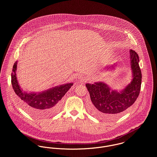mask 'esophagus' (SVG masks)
<instances>
[{
  "instance_id": "34e87169",
  "label": "esophagus",
  "mask_w": 157,
  "mask_h": 157,
  "mask_svg": "<svg viewBox=\"0 0 157 157\" xmlns=\"http://www.w3.org/2000/svg\"><path fill=\"white\" fill-rule=\"evenodd\" d=\"M79 78L81 79V80H83V81H85V80H86V77H85V76H83V75H80V76H79Z\"/></svg>"
}]
</instances>
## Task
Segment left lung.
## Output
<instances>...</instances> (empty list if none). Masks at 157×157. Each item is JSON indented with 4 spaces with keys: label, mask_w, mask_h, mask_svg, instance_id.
Instances as JSON below:
<instances>
[{
    "label": "left lung",
    "mask_w": 157,
    "mask_h": 157,
    "mask_svg": "<svg viewBox=\"0 0 157 157\" xmlns=\"http://www.w3.org/2000/svg\"><path fill=\"white\" fill-rule=\"evenodd\" d=\"M130 59L133 78L121 91L111 90L103 82L86 84L91 100L89 110L93 115L100 118L113 119L123 114L134 103L141 90L142 75L138 56L132 49L130 50Z\"/></svg>",
    "instance_id": "8db88e82"
}]
</instances>
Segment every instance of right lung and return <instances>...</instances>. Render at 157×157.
<instances>
[{"mask_svg": "<svg viewBox=\"0 0 157 157\" xmlns=\"http://www.w3.org/2000/svg\"><path fill=\"white\" fill-rule=\"evenodd\" d=\"M17 61L13 67L11 83L17 95V98L26 112L36 117L43 118L54 115L58 112L62 97L73 85L72 83H67L59 86L46 90L40 93H27L21 88L16 77Z\"/></svg>", "mask_w": 157, "mask_h": 157, "instance_id": "obj_1", "label": "right lung"}]
</instances>
